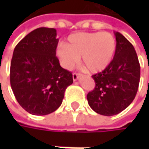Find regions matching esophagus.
Segmentation results:
<instances>
[{
	"instance_id": "esophagus-1",
	"label": "esophagus",
	"mask_w": 149,
	"mask_h": 149,
	"mask_svg": "<svg viewBox=\"0 0 149 149\" xmlns=\"http://www.w3.org/2000/svg\"><path fill=\"white\" fill-rule=\"evenodd\" d=\"M79 77H80V74H78V73H73L72 74V78H73L74 81H77Z\"/></svg>"
}]
</instances>
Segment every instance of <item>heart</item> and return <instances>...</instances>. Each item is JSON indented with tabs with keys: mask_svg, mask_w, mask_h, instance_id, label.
I'll list each match as a JSON object with an SVG mask.
<instances>
[{
	"mask_svg": "<svg viewBox=\"0 0 149 149\" xmlns=\"http://www.w3.org/2000/svg\"><path fill=\"white\" fill-rule=\"evenodd\" d=\"M116 49V40L110 33H76L67 38V43L57 45L55 53L65 69H72L81 57L86 70L97 73L112 63Z\"/></svg>",
	"mask_w": 149,
	"mask_h": 149,
	"instance_id": "heart-1",
	"label": "heart"
}]
</instances>
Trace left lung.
Returning a JSON list of instances; mask_svg holds the SVG:
<instances>
[{"instance_id": "8db88e82", "label": "left lung", "mask_w": 149, "mask_h": 149, "mask_svg": "<svg viewBox=\"0 0 149 149\" xmlns=\"http://www.w3.org/2000/svg\"><path fill=\"white\" fill-rule=\"evenodd\" d=\"M117 49L112 63L104 71L93 75L96 86L88 93L90 107L97 114L114 116L124 110L135 97L141 68L133 45L115 32Z\"/></svg>"}]
</instances>
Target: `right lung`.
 I'll return each mask as SVG.
<instances>
[{"instance_id": "1", "label": "right lung", "mask_w": 149, "mask_h": 149, "mask_svg": "<svg viewBox=\"0 0 149 149\" xmlns=\"http://www.w3.org/2000/svg\"><path fill=\"white\" fill-rule=\"evenodd\" d=\"M58 43L54 28L40 27L15 46L10 66V84L15 98L28 113L45 116L62 104L72 72L62 68L56 57Z\"/></svg>"}]
</instances>
